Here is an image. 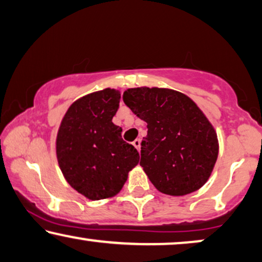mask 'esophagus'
<instances>
[{"label":"esophagus","mask_w":262,"mask_h":262,"mask_svg":"<svg viewBox=\"0 0 262 262\" xmlns=\"http://www.w3.org/2000/svg\"><path fill=\"white\" fill-rule=\"evenodd\" d=\"M133 145H134V147L138 149V151H140V147H141V140H140V139H135V140L133 141Z\"/></svg>","instance_id":"34e87169"}]
</instances>
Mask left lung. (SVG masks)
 I'll return each mask as SVG.
<instances>
[{
	"label": "left lung",
	"instance_id": "obj_1",
	"mask_svg": "<svg viewBox=\"0 0 262 262\" xmlns=\"http://www.w3.org/2000/svg\"><path fill=\"white\" fill-rule=\"evenodd\" d=\"M123 102L147 123L140 165L153 186L172 196L200 189L219 149L217 133L200 107L179 91L158 87L128 89Z\"/></svg>",
	"mask_w": 262,
	"mask_h": 262
}]
</instances>
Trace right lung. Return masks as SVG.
I'll return each mask as SVG.
<instances>
[{
  "label": "right lung",
  "instance_id": "right-lung-1",
  "mask_svg": "<svg viewBox=\"0 0 262 262\" xmlns=\"http://www.w3.org/2000/svg\"><path fill=\"white\" fill-rule=\"evenodd\" d=\"M120 99L115 89L83 96L69 106L58 128L56 156L61 171L71 187L90 200L120 193L140 159L113 123Z\"/></svg>",
  "mask_w": 262,
  "mask_h": 262
}]
</instances>
